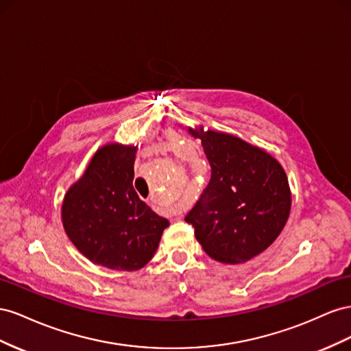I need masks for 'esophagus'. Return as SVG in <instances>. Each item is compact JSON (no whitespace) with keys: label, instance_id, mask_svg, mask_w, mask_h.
<instances>
[{"label":"esophagus","instance_id":"obj_1","mask_svg":"<svg viewBox=\"0 0 351 351\" xmlns=\"http://www.w3.org/2000/svg\"><path fill=\"white\" fill-rule=\"evenodd\" d=\"M154 207H157L156 204H154ZM158 208V207H157ZM166 210V213H167V216H170V217H175V216H179L182 213V210L179 208V207H167V208H165Z\"/></svg>","mask_w":351,"mask_h":351}]
</instances>
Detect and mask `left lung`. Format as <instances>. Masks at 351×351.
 I'll return each instance as SVG.
<instances>
[{"label":"left lung","instance_id":"1","mask_svg":"<svg viewBox=\"0 0 351 351\" xmlns=\"http://www.w3.org/2000/svg\"><path fill=\"white\" fill-rule=\"evenodd\" d=\"M202 139L210 181L185 216L197 241L217 262H247L272 244L287 223L291 193L282 166L237 136L207 131Z\"/></svg>","mask_w":351,"mask_h":351}]
</instances>
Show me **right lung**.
Listing matches in <instances>:
<instances>
[{"mask_svg": "<svg viewBox=\"0 0 351 351\" xmlns=\"http://www.w3.org/2000/svg\"><path fill=\"white\" fill-rule=\"evenodd\" d=\"M135 153L131 145L99 148L62 207L70 241L93 263L113 270L145 266L169 226L134 189Z\"/></svg>", "mask_w": 351, "mask_h": 351, "instance_id": "add662e5", "label": "right lung"}]
</instances>
